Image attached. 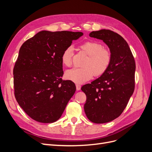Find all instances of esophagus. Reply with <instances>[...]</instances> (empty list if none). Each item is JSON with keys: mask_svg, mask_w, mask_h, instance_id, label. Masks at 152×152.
I'll return each instance as SVG.
<instances>
[{"mask_svg": "<svg viewBox=\"0 0 152 152\" xmlns=\"http://www.w3.org/2000/svg\"><path fill=\"white\" fill-rule=\"evenodd\" d=\"M80 88H81V86L80 84H76V89H77V91H79V90H80Z\"/></svg>", "mask_w": 152, "mask_h": 152, "instance_id": "34e87169", "label": "esophagus"}]
</instances>
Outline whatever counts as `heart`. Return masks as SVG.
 Instances as JSON below:
<instances>
[{"instance_id":"b5f03b06","label":"heart","mask_w":152,"mask_h":152,"mask_svg":"<svg viewBox=\"0 0 152 152\" xmlns=\"http://www.w3.org/2000/svg\"><path fill=\"white\" fill-rule=\"evenodd\" d=\"M79 49L87 55L80 68H74L67 70L65 77L75 83H83L93 77L103 75L109 68L112 61V53L110 49L103 48L97 41L88 40L81 44ZM73 50L68 47L61 54V62L64 65L70 67L72 64Z\"/></svg>"}]
</instances>
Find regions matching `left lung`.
Returning <instances> with one entry per match:
<instances>
[{
  "label": "left lung",
  "mask_w": 152,
  "mask_h": 152,
  "mask_svg": "<svg viewBox=\"0 0 152 152\" xmlns=\"http://www.w3.org/2000/svg\"><path fill=\"white\" fill-rule=\"evenodd\" d=\"M91 37L102 40L112 53L109 68L98 79L84 85V111L92 122L103 124L118 117L126 108L135 87L136 63L128 44L110 30L93 31Z\"/></svg>",
  "instance_id": "8db88e82"
}]
</instances>
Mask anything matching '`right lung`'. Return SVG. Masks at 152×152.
Segmentation results:
<instances>
[{
  "instance_id": "add662e5",
  "label": "right lung",
  "mask_w": 152,
  "mask_h": 152,
  "mask_svg": "<svg viewBox=\"0 0 152 152\" xmlns=\"http://www.w3.org/2000/svg\"><path fill=\"white\" fill-rule=\"evenodd\" d=\"M82 32L41 31L22 44L13 69L17 102L34 120L53 123L61 117L76 87L63 80L61 54Z\"/></svg>"
}]
</instances>
